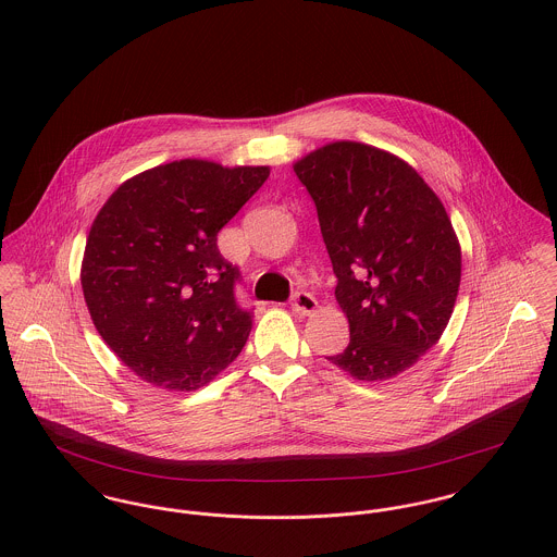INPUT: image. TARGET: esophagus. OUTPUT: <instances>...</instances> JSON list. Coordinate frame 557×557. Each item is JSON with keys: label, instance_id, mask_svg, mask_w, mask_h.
Here are the masks:
<instances>
[{"label": "esophagus", "instance_id": "1", "mask_svg": "<svg viewBox=\"0 0 557 557\" xmlns=\"http://www.w3.org/2000/svg\"><path fill=\"white\" fill-rule=\"evenodd\" d=\"M292 309L298 315H313L315 309H318V300L311 294H307V292H298L292 298Z\"/></svg>", "mask_w": 557, "mask_h": 557}]
</instances>
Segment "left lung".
Instances as JSON below:
<instances>
[{
	"label": "left lung",
	"instance_id": "left-lung-1",
	"mask_svg": "<svg viewBox=\"0 0 557 557\" xmlns=\"http://www.w3.org/2000/svg\"><path fill=\"white\" fill-rule=\"evenodd\" d=\"M294 171L349 321V345L327 360L360 382L393 380L440 341L457 302L461 246L446 208L411 164L358 141L318 148Z\"/></svg>",
	"mask_w": 557,
	"mask_h": 557
}]
</instances>
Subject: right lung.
<instances>
[{
	"instance_id": "add662e5",
	"label": "right lung",
	"mask_w": 557,
	"mask_h": 557,
	"mask_svg": "<svg viewBox=\"0 0 557 557\" xmlns=\"http://www.w3.org/2000/svg\"><path fill=\"white\" fill-rule=\"evenodd\" d=\"M270 166L182 159L133 175L107 199L85 242L81 287L111 351L144 382L190 393L238 358L252 313L219 232Z\"/></svg>"
}]
</instances>
